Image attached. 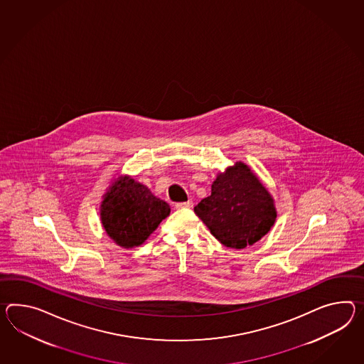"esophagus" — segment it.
<instances>
[{"label": "esophagus", "mask_w": 364, "mask_h": 364, "mask_svg": "<svg viewBox=\"0 0 364 364\" xmlns=\"http://www.w3.org/2000/svg\"><path fill=\"white\" fill-rule=\"evenodd\" d=\"M176 206V209H191L192 206H193V203L192 201H186V203H178V204L175 205Z\"/></svg>", "instance_id": "esophagus-1"}]
</instances>
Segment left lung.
<instances>
[{"label":"left lung","mask_w":364,"mask_h":364,"mask_svg":"<svg viewBox=\"0 0 364 364\" xmlns=\"http://www.w3.org/2000/svg\"><path fill=\"white\" fill-rule=\"evenodd\" d=\"M195 213L222 245L231 248L254 245L276 218L272 197L240 161L217 176L212 195L196 205Z\"/></svg>","instance_id":"left-lung-1"}]
</instances>
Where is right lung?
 <instances>
[{"instance_id":"1","label":"right lung","mask_w":364,"mask_h":364,"mask_svg":"<svg viewBox=\"0 0 364 364\" xmlns=\"http://www.w3.org/2000/svg\"><path fill=\"white\" fill-rule=\"evenodd\" d=\"M168 214L166 201L127 176L117 180L101 205V220L109 237L126 248L142 245Z\"/></svg>"}]
</instances>
